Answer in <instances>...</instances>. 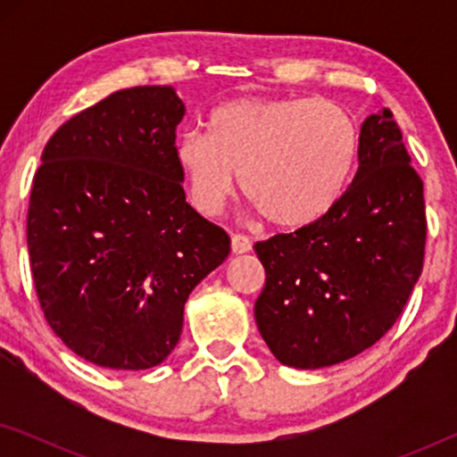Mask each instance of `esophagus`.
<instances>
[{
	"instance_id": "obj_1",
	"label": "esophagus",
	"mask_w": 457,
	"mask_h": 457,
	"mask_svg": "<svg viewBox=\"0 0 457 457\" xmlns=\"http://www.w3.org/2000/svg\"><path fill=\"white\" fill-rule=\"evenodd\" d=\"M230 247H233V253H247L252 249V241L245 235H233L230 237Z\"/></svg>"
}]
</instances>
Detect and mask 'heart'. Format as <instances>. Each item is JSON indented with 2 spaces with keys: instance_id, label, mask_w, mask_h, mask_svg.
<instances>
[{
  "instance_id": "heart-1",
  "label": "heart",
  "mask_w": 457,
  "mask_h": 457,
  "mask_svg": "<svg viewBox=\"0 0 457 457\" xmlns=\"http://www.w3.org/2000/svg\"><path fill=\"white\" fill-rule=\"evenodd\" d=\"M361 135L335 102L314 97H241L218 105L208 135L185 133L174 147L191 204L214 216L241 187L277 228L322 220L352 183Z\"/></svg>"
}]
</instances>
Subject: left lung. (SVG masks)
Returning <instances> with one entry per match:
<instances>
[{
    "instance_id": "obj_1",
    "label": "left lung",
    "mask_w": 457,
    "mask_h": 457,
    "mask_svg": "<svg viewBox=\"0 0 457 457\" xmlns=\"http://www.w3.org/2000/svg\"><path fill=\"white\" fill-rule=\"evenodd\" d=\"M358 172L322 220L253 245L266 285L253 314L280 364L316 370L374 345L422 272L427 216L389 110L361 124Z\"/></svg>"
}]
</instances>
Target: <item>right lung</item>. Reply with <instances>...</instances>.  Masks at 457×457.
<instances>
[{
	"mask_svg": "<svg viewBox=\"0 0 457 457\" xmlns=\"http://www.w3.org/2000/svg\"><path fill=\"white\" fill-rule=\"evenodd\" d=\"M185 104L172 87L108 96L55 130L29 202L41 310L80 358L145 370L180 339L191 291L230 239L185 202L174 160Z\"/></svg>",
	"mask_w": 457,
	"mask_h": 457,
	"instance_id": "1",
	"label": "right lung"
}]
</instances>
